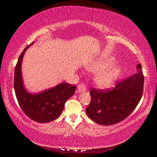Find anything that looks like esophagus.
<instances>
[{
	"label": "esophagus",
	"mask_w": 157,
	"mask_h": 157,
	"mask_svg": "<svg viewBox=\"0 0 157 157\" xmlns=\"http://www.w3.org/2000/svg\"><path fill=\"white\" fill-rule=\"evenodd\" d=\"M85 91H86V86L83 83H80L77 86V92L78 93H83Z\"/></svg>",
	"instance_id": "obj_1"
}]
</instances>
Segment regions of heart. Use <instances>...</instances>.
<instances>
[{"label":"heart","mask_w":157,"mask_h":157,"mask_svg":"<svg viewBox=\"0 0 157 157\" xmlns=\"http://www.w3.org/2000/svg\"><path fill=\"white\" fill-rule=\"evenodd\" d=\"M113 61L109 58H103L89 65L88 69L92 72H99L95 78V82L97 86L102 89L111 87L119 75L121 69L117 66H109L112 64Z\"/></svg>","instance_id":"obj_1"}]
</instances>
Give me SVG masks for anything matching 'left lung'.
<instances>
[{
  "mask_svg": "<svg viewBox=\"0 0 157 157\" xmlns=\"http://www.w3.org/2000/svg\"><path fill=\"white\" fill-rule=\"evenodd\" d=\"M144 74L141 64L137 73L118 82L112 90L92 89L91 101L86 109L90 118L102 125H111L123 121L134 110L142 97Z\"/></svg>",
  "mask_w": 157,
  "mask_h": 157,
  "instance_id": "left-lung-1",
  "label": "left lung"
}]
</instances>
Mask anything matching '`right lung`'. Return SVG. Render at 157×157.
<instances>
[{"label":"right lung","instance_id":"right-lung-1","mask_svg":"<svg viewBox=\"0 0 157 157\" xmlns=\"http://www.w3.org/2000/svg\"><path fill=\"white\" fill-rule=\"evenodd\" d=\"M33 44V42L25 48L17 63L14 71V90L19 105L23 112L33 121L46 123L60 116L66 101L75 93L76 86L61 83L41 93H28L23 85L21 64L26 49Z\"/></svg>","mask_w":157,"mask_h":157}]
</instances>
